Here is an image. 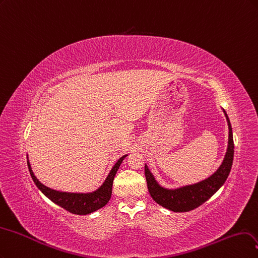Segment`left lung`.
I'll return each instance as SVG.
<instances>
[{"instance_id": "8db88e82", "label": "left lung", "mask_w": 258, "mask_h": 258, "mask_svg": "<svg viewBox=\"0 0 258 258\" xmlns=\"http://www.w3.org/2000/svg\"><path fill=\"white\" fill-rule=\"evenodd\" d=\"M224 112H225V110H224ZM225 115L229 128L227 152L219 169L208 179L198 182L196 184L186 185L176 189H167L157 184L152 173L147 167V165H145V176L147 179L148 189L155 203L173 212H187L207 202L225 183L231 169L232 160H234L232 130L226 112Z\"/></svg>"}]
</instances>
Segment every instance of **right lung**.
<instances>
[{
	"mask_svg": "<svg viewBox=\"0 0 258 258\" xmlns=\"http://www.w3.org/2000/svg\"><path fill=\"white\" fill-rule=\"evenodd\" d=\"M126 155H123L118 162L114 164L112 169L110 170L108 177L106 178L103 185L97 188L93 193H87V194H80V193H66V192H59V190L51 189L36 179L34 173L32 171L31 165L28 161V167L31 173V177L34 181L36 186L41 190V193L45 194L51 202L56 204L57 206L62 207L63 209L69 211L74 214L78 215H86L89 213H92L98 209L103 208L111 197V190H112V183L115 173H117L122 161L125 159Z\"/></svg>",
	"mask_w": 258,
	"mask_h": 258,
	"instance_id": "obj_1",
	"label": "right lung"
}]
</instances>
